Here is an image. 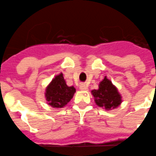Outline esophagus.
Returning <instances> with one entry per match:
<instances>
[{"label":"esophagus","mask_w":156,"mask_h":156,"mask_svg":"<svg viewBox=\"0 0 156 156\" xmlns=\"http://www.w3.org/2000/svg\"><path fill=\"white\" fill-rule=\"evenodd\" d=\"M80 89H81V91H87L88 90V87L85 85H84V84H82V85H80Z\"/></svg>","instance_id":"1"}]
</instances>
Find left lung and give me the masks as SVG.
<instances>
[{
  "label": "left lung",
  "instance_id": "1",
  "mask_svg": "<svg viewBox=\"0 0 156 156\" xmlns=\"http://www.w3.org/2000/svg\"><path fill=\"white\" fill-rule=\"evenodd\" d=\"M96 105L109 110L115 109L120 105L122 98L117 88L112 84L106 77L101 81L98 89L92 91Z\"/></svg>",
  "mask_w": 156,
  "mask_h": 156
}]
</instances>
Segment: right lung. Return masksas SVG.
<instances>
[{"label":"right lung","instance_id":"right-lung-1","mask_svg":"<svg viewBox=\"0 0 156 156\" xmlns=\"http://www.w3.org/2000/svg\"><path fill=\"white\" fill-rule=\"evenodd\" d=\"M76 92L74 86H68L63 74L55 76L46 88L45 96L48 105L54 108H62L68 104Z\"/></svg>","mask_w":156,"mask_h":156}]
</instances>
